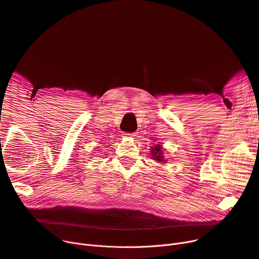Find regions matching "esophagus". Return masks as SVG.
Wrapping results in <instances>:
<instances>
[{
	"mask_svg": "<svg viewBox=\"0 0 259 259\" xmlns=\"http://www.w3.org/2000/svg\"><path fill=\"white\" fill-rule=\"evenodd\" d=\"M126 138H135L138 135V133H124Z\"/></svg>",
	"mask_w": 259,
	"mask_h": 259,
	"instance_id": "1",
	"label": "esophagus"
}]
</instances>
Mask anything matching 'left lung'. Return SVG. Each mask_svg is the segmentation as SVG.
Returning a JSON list of instances; mask_svg holds the SVG:
<instances>
[{
	"mask_svg": "<svg viewBox=\"0 0 259 259\" xmlns=\"http://www.w3.org/2000/svg\"><path fill=\"white\" fill-rule=\"evenodd\" d=\"M151 154H152L153 158L155 160H157V161L166 162V160H167V159L164 158V155H162V150H161V146L160 145H155L154 147H152Z\"/></svg>",
	"mask_w": 259,
	"mask_h": 259,
	"instance_id": "8db88e82",
	"label": "left lung"
}]
</instances>
